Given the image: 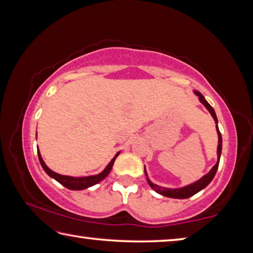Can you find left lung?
Returning a JSON list of instances; mask_svg holds the SVG:
<instances>
[{"label": "left lung", "mask_w": 253, "mask_h": 253, "mask_svg": "<svg viewBox=\"0 0 253 253\" xmlns=\"http://www.w3.org/2000/svg\"><path fill=\"white\" fill-rule=\"evenodd\" d=\"M196 95L199 96L200 98V101L202 102V104L207 107V109L211 113L212 117L214 118V121H215V124H217V118H216V115H215V111L212 108V106L209 104V102L205 100V98L201 95L199 91H195ZM216 130H217V135H219V145H217V162L216 164L213 166L212 169L210 170V172L204 175V176L199 179L198 182H195L193 184H191V185H187L185 187H182V188H165V187H162V186H158L156 184H153L149 179L147 178V182L151 187L153 188L154 191H156L157 193H160L161 195H164V196H168V198H173V199H187L190 198V196L194 195L200 192L201 190H203L205 186L209 185V183L212 181L214 175H215L217 168H219V163H220V156H221V152H222V136H221V132L219 130V127L216 125ZM145 170V169H144ZM145 175L147 176L146 174V170H145Z\"/></svg>", "instance_id": "8db88e82"}]
</instances>
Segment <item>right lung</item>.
I'll use <instances>...</instances> for the list:
<instances>
[{"label":"right lung","instance_id":"obj_1","mask_svg":"<svg viewBox=\"0 0 253 253\" xmlns=\"http://www.w3.org/2000/svg\"><path fill=\"white\" fill-rule=\"evenodd\" d=\"M38 155H39V161L41 163V166L43 168L45 173L48 174L49 176L54 178L55 181H58L60 184H62L63 186L69 188V190H84V188L90 187L92 185H95V184L99 183L107 176V175L109 174L111 169H113L115 160H116V157L119 155V152L116 154V155H115L113 160H111V162L105 169L104 172H101L98 175H92V176H87V177H72V176H66V175H60L58 173H55L45 165V163L43 162V160H42V157H41V154L39 153V149H38Z\"/></svg>","mask_w":253,"mask_h":253}]
</instances>
